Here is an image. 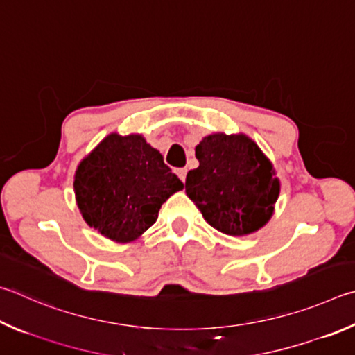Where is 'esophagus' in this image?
Listing matches in <instances>:
<instances>
[{
	"label": "esophagus",
	"mask_w": 355,
	"mask_h": 355,
	"mask_svg": "<svg viewBox=\"0 0 355 355\" xmlns=\"http://www.w3.org/2000/svg\"><path fill=\"white\" fill-rule=\"evenodd\" d=\"M186 173H188V169H186V167H182V169H177V175L180 177V180H182V182H184V180H186Z\"/></svg>",
	"instance_id": "esophagus-1"
}]
</instances>
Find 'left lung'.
Returning a JSON list of instances; mask_svg holds the SVG:
<instances>
[{
  "label": "left lung",
  "mask_w": 355,
  "mask_h": 355,
  "mask_svg": "<svg viewBox=\"0 0 355 355\" xmlns=\"http://www.w3.org/2000/svg\"><path fill=\"white\" fill-rule=\"evenodd\" d=\"M196 157L200 164L188 172L184 188L211 227L243 236L268 222L279 182L256 143L245 135H209L196 147Z\"/></svg>",
  "instance_id": "1"
}]
</instances>
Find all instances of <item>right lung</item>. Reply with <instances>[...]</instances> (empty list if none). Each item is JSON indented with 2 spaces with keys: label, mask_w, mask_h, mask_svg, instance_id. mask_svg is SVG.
Wrapping results in <instances>:
<instances>
[{
  "label": "right lung",
  "mask_w": 355,
  "mask_h": 355,
  "mask_svg": "<svg viewBox=\"0 0 355 355\" xmlns=\"http://www.w3.org/2000/svg\"><path fill=\"white\" fill-rule=\"evenodd\" d=\"M163 155L139 135H110L77 167L74 191L85 222L116 242L150 228L173 192L183 189Z\"/></svg>",
  "instance_id": "add662e5"
}]
</instances>
